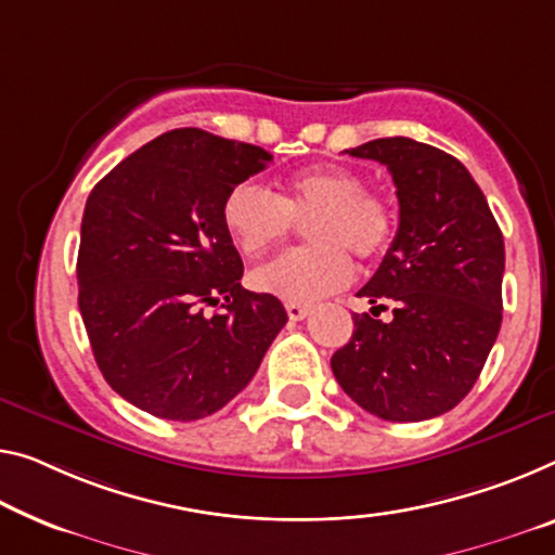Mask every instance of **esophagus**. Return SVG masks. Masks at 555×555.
I'll use <instances>...</instances> for the list:
<instances>
[{
    "instance_id": "esophagus-1",
    "label": "esophagus",
    "mask_w": 555,
    "mask_h": 555,
    "mask_svg": "<svg viewBox=\"0 0 555 555\" xmlns=\"http://www.w3.org/2000/svg\"><path fill=\"white\" fill-rule=\"evenodd\" d=\"M285 310H287V318H289V320L300 322V320L307 318V314H310L312 307H310V305H300V302H287Z\"/></svg>"
}]
</instances>
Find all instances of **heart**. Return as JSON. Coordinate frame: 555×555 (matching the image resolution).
I'll list each match as a JSON object with an SVG mask.
<instances>
[{
	"label": "heart",
	"instance_id": "heart-1",
	"mask_svg": "<svg viewBox=\"0 0 555 555\" xmlns=\"http://www.w3.org/2000/svg\"><path fill=\"white\" fill-rule=\"evenodd\" d=\"M280 195L258 183H237L223 201V223L237 250L260 258L307 220L310 245L287 250L253 272V285L287 302H314L352 280L354 262L379 260L395 235V210L364 191L360 173L320 164L280 183Z\"/></svg>",
	"mask_w": 555,
	"mask_h": 555
}]
</instances>
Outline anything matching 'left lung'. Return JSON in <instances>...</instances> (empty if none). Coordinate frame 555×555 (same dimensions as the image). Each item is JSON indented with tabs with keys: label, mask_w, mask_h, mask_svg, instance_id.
<instances>
[{
	"label": "left lung",
	"mask_w": 555,
	"mask_h": 555,
	"mask_svg": "<svg viewBox=\"0 0 555 555\" xmlns=\"http://www.w3.org/2000/svg\"><path fill=\"white\" fill-rule=\"evenodd\" d=\"M385 164L399 228L360 297L352 339L332 354L349 399L387 422H424L472 391L501 327L504 235L454 156L404 135L345 151ZM392 305V320L378 312Z\"/></svg>",
	"instance_id": "left-lung-1"
}]
</instances>
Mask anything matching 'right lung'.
Returning a JSON list of instances; mask_svg holds the SVG:
<instances>
[{
    "label": "right lung",
    "mask_w": 555,
    "mask_h": 555,
    "mask_svg": "<svg viewBox=\"0 0 555 555\" xmlns=\"http://www.w3.org/2000/svg\"><path fill=\"white\" fill-rule=\"evenodd\" d=\"M270 160L260 146L176 129L89 195L76 260L83 327L111 389L158 420L195 422L225 406L285 327L275 295L241 287L243 260L223 223L228 191Z\"/></svg>",
    "instance_id": "right-lung-1"
}]
</instances>
